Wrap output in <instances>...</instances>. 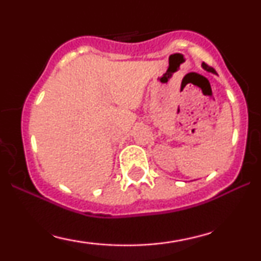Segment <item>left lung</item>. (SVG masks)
Listing matches in <instances>:
<instances>
[{
  "mask_svg": "<svg viewBox=\"0 0 261 261\" xmlns=\"http://www.w3.org/2000/svg\"><path fill=\"white\" fill-rule=\"evenodd\" d=\"M201 66H202V68H203V70H205V71H207V72H211V73H216V71H215L214 68H212V67H208V66L206 65L205 62H202Z\"/></svg>",
  "mask_w": 261,
  "mask_h": 261,
  "instance_id": "obj_1",
  "label": "left lung"
}]
</instances>
